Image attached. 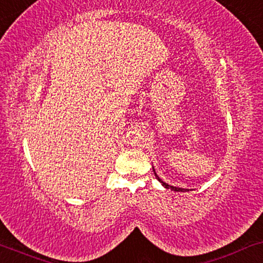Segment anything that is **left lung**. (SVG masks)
<instances>
[{
	"mask_svg": "<svg viewBox=\"0 0 263 263\" xmlns=\"http://www.w3.org/2000/svg\"><path fill=\"white\" fill-rule=\"evenodd\" d=\"M153 171H154V168H153ZM154 175H156V178L158 179V181H159L166 189H171V190H174V192H189V189H183V188H177V186H174V185H168L167 183L161 181V179L159 178V176H157L156 171H154Z\"/></svg>",
	"mask_w": 263,
	"mask_h": 263,
	"instance_id": "obj_1",
	"label": "left lung"
}]
</instances>
